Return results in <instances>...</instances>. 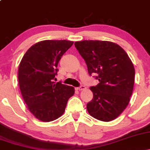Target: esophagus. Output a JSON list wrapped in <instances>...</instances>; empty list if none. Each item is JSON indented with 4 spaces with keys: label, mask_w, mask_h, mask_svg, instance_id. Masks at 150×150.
<instances>
[{
    "label": "esophagus",
    "mask_w": 150,
    "mask_h": 150,
    "mask_svg": "<svg viewBox=\"0 0 150 150\" xmlns=\"http://www.w3.org/2000/svg\"><path fill=\"white\" fill-rule=\"evenodd\" d=\"M85 88H86V87H85V86H84V85H81V86H80V87H77V90L80 91V90H83V89H85Z\"/></svg>",
    "instance_id": "1"
}]
</instances>
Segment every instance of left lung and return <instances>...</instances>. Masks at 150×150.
Listing matches in <instances>:
<instances>
[{
  "label": "left lung",
  "instance_id": "obj_1",
  "mask_svg": "<svg viewBox=\"0 0 150 150\" xmlns=\"http://www.w3.org/2000/svg\"><path fill=\"white\" fill-rule=\"evenodd\" d=\"M75 46L85 60L89 75L99 84L90 87L93 99L87 104L90 116L101 121L114 120L124 111L131 97L135 68L126 52L115 43L84 40Z\"/></svg>",
  "mask_w": 150,
  "mask_h": 150
}]
</instances>
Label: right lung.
Instances as JSON below:
<instances>
[{
	"mask_svg": "<svg viewBox=\"0 0 150 150\" xmlns=\"http://www.w3.org/2000/svg\"><path fill=\"white\" fill-rule=\"evenodd\" d=\"M73 44L67 40L38 42L27 50L19 65L22 97L30 112L42 121H52L61 116L75 93L73 87L53 82L58 62Z\"/></svg>",
	"mask_w": 150,
	"mask_h": 150,
	"instance_id": "add662e5",
	"label": "right lung"
}]
</instances>
